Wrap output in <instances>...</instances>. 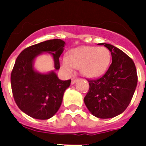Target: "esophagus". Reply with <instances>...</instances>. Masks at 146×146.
I'll return each mask as SVG.
<instances>
[{
	"label": "esophagus",
	"mask_w": 146,
	"mask_h": 146,
	"mask_svg": "<svg viewBox=\"0 0 146 146\" xmlns=\"http://www.w3.org/2000/svg\"><path fill=\"white\" fill-rule=\"evenodd\" d=\"M78 80H79V79H72V80H71V83H72V84H74Z\"/></svg>",
	"instance_id": "esophagus-1"
}]
</instances>
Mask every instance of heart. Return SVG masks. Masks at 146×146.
Returning a JSON list of instances; mask_svg holds the SVG:
<instances>
[{
    "label": "heart",
    "instance_id": "obj_1",
    "mask_svg": "<svg viewBox=\"0 0 146 146\" xmlns=\"http://www.w3.org/2000/svg\"><path fill=\"white\" fill-rule=\"evenodd\" d=\"M111 62V53L105 47L82 46L70 51L68 57H63L61 68L72 74L74 68H80L82 75L93 78L102 75Z\"/></svg>",
    "mask_w": 146,
    "mask_h": 146
}]
</instances>
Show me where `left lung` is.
Returning <instances> with one entry per match:
<instances>
[{"label": "left lung", "instance_id": "left-lung-1", "mask_svg": "<svg viewBox=\"0 0 146 146\" xmlns=\"http://www.w3.org/2000/svg\"><path fill=\"white\" fill-rule=\"evenodd\" d=\"M111 51L112 63L104 75L88 80L89 89L84 102L95 117H114L127 109L137 86V73L133 60L112 44L101 43Z\"/></svg>", "mask_w": 146, "mask_h": 146}]
</instances>
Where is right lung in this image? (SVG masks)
Masks as SVG:
<instances>
[{"label": "right lung", "mask_w": 146, "mask_h": 146, "mask_svg": "<svg viewBox=\"0 0 146 146\" xmlns=\"http://www.w3.org/2000/svg\"><path fill=\"white\" fill-rule=\"evenodd\" d=\"M64 45L61 39L48 40L26 48L16 60L10 76L13 96L19 108L31 117L49 119L61 105L71 80H60L54 71L38 73L34 70L33 64L35 57L47 52L53 56L54 68L59 70V57Z\"/></svg>", "instance_id": "1"}]
</instances>
